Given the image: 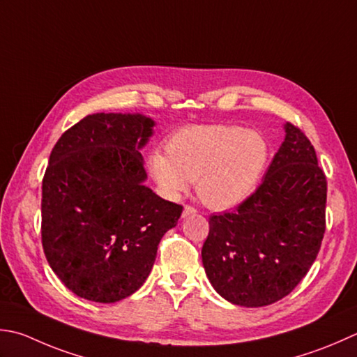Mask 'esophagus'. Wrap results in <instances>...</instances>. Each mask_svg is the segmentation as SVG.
Masks as SVG:
<instances>
[{"mask_svg":"<svg viewBox=\"0 0 357 357\" xmlns=\"http://www.w3.org/2000/svg\"><path fill=\"white\" fill-rule=\"evenodd\" d=\"M195 213H197V208L192 207V206H185L184 207V212H183V218H187V216L195 215Z\"/></svg>","mask_w":357,"mask_h":357,"instance_id":"obj_1","label":"esophagus"}]
</instances>
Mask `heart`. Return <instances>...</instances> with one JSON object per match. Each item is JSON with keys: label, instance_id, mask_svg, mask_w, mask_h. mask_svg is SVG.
Returning a JSON list of instances; mask_svg holds the SVG:
<instances>
[{"label": "heart", "instance_id": "1", "mask_svg": "<svg viewBox=\"0 0 357 357\" xmlns=\"http://www.w3.org/2000/svg\"><path fill=\"white\" fill-rule=\"evenodd\" d=\"M266 139L232 125H188L153 151L150 172L167 197L178 198L192 181L199 199L212 208L241 204L254 193L268 165Z\"/></svg>", "mask_w": 357, "mask_h": 357}]
</instances>
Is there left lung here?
<instances>
[{"label":"left lung","instance_id":"obj_1","mask_svg":"<svg viewBox=\"0 0 357 357\" xmlns=\"http://www.w3.org/2000/svg\"><path fill=\"white\" fill-rule=\"evenodd\" d=\"M284 141L257 190L234 212L211 215L201 250L208 282L227 302L275 303L302 282L325 234L326 178L305 132Z\"/></svg>","mask_w":357,"mask_h":357}]
</instances>
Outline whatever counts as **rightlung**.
Listing matches in <instances>:
<instances>
[{
	"mask_svg": "<svg viewBox=\"0 0 357 357\" xmlns=\"http://www.w3.org/2000/svg\"><path fill=\"white\" fill-rule=\"evenodd\" d=\"M155 121L97 113L63 132L49 156L41 243L49 266L75 296L114 303L136 292L183 206L144 185L141 149Z\"/></svg>",
	"mask_w": 357,
	"mask_h": 357,
	"instance_id": "add662e5",
	"label": "right lung"
}]
</instances>
